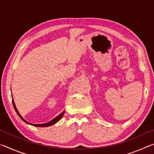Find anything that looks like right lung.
Here are the masks:
<instances>
[{"instance_id":"1","label":"right lung","mask_w":154,"mask_h":154,"mask_svg":"<svg viewBox=\"0 0 154 154\" xmlns=\"http://www.w3.org/2000/svg\"><path fill=\"white\" fill-rule=\"evenodd\" d=\"M12 103H13V105H14V109H15V111H16V113H17L18 116H19L20 118L21 119H22V120L24 121V122H26V124H30V125H32V126H36V127H48V126H51V125H53V124H56V122H58L60 120V119L62 118V116H63V115H64V111H63L62 113L60 114L59 116H57L56 118L53 119H52V120H51L50 122H48V123L41 124H30V123H29V122H26L24 118H22V116H21V115L19 113V112H18L17 109H16V106H15V103H14V100H12Z\"/></svg>"}]
</instances>
